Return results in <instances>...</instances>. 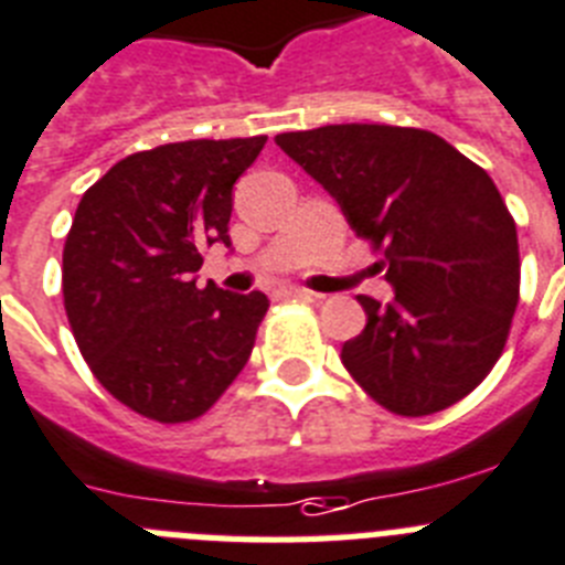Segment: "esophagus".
I'll use <instances>...</instances> for the list:
<instances>
[{
  "instance_id": "esophagus-1",
  "label": "esophagus",
  "mask_w": 565,
  "mask_h": 565,
  "mask_svg": "<svg viewBox=\"0 0 565 565\" xmlns=\"http://www.w3.org/2000/svg\"><path fill=\"white\" fill-rule=\"evenodd\" d=\"M275 298H312V292L298 290V287H278V290H275Z\"/></svg>"
}]
</instances>
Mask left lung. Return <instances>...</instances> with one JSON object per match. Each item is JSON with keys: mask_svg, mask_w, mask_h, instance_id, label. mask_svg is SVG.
I'll use <instances>...</instances> for the list:
<instances>
[{"mask_svg": "<svg viewBox=\"0 0 565 565\" xmlns=\"http://www.w3.org/2000/svg\"><path fill=\"white\" fill-rule=\"evenodd\" d=\"M275 143L385 253L396 296H359L367 324L341 348L350 376L399 416L468 396L500 359L520 298L516 226L494 180L422 129L344 122Z\"/></svg>", "mask_w": 565, "mask_h": 565, "instance_id": "8db88e82", "label": "left lung"}]
</instances>
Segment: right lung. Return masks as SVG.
<instances>
[{
    "mask_svg": "<svg viewBox=\"0 0 565 565\" xmlns=\"http://www.w3.org/2000/svg\"><path fill=\"white\" fill-rule=\"evenodd\" d=\"M264 143L137 151L79 201L63 249L65 312L99 385L140 416L198 419L253 353L267 296L198 287V269L203 246H232V186Z\"/></svg>",
    "mask_w": 565,
    "mask_h": 565,
    "instance_id": "add662e5",
    "label": "right lung"
}]
</instances>
